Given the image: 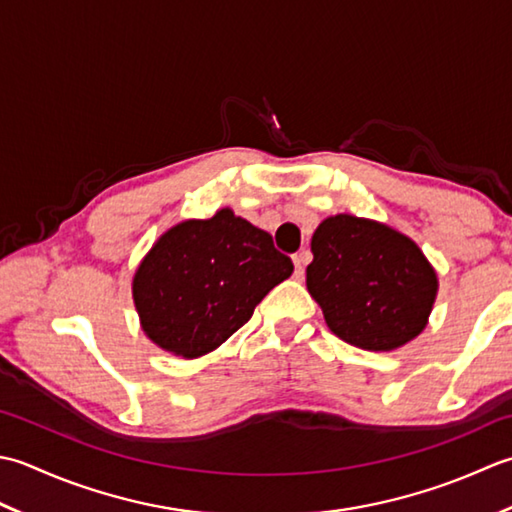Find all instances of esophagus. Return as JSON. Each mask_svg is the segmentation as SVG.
<instances>
[{
  "label": "esophagus",
  "mask_w": 512,
  "mask_h": 512,
  "mask_svg": "<svg viewBox=\"0 0 512 512\" xmlns=\"http://www.w3.org/2000/svg\"><path fill=\"white\" fill-rule=\"evenodd\" d=\"M307 260H309V254L307 252H298L296 256H294V276L300 280L302 276H305V265H307Z\"/></svg>",
  "instance_id": "esophagus-1"
}]
</instances>
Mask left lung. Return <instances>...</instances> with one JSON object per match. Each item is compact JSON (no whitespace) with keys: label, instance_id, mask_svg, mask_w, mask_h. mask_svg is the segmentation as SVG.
I'll use <instances>...</instances> for the list:
<instances>
[{"label":"left lung","instance_id":"1","mask_svg":"<svg viewBox=\"0 0 512 512\" xmlns=\"http://www.w3.org/2000/svg\"><path fill=\"white\" fill-rule=\"evenodd\" d=\"M311 252L307 289L340 340L391 351L426 327L437 276L409 236L338 214L318 225Z\"/></svg>","mask_w":512,"mask_h":512}]
</instances>
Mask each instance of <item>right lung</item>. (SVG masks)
<instances>
[{
	"label": "right lung",
	"mask_w": 512,
	"mask_h": 512,
	"mask_svg": "<svg viewBox=\"0 0 512 512\" xmlns=\"http://www.w3.org/2000/svg\"><path fill=\"white\" fill-rule=\"evenodd\" d=\"M291 271L267 232L225 207L165 232L134 274L132 296L152 342L198 358L241 329Z\"/></svg>",
	"instance_id": "1"
}]
</instances>
